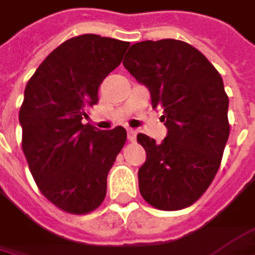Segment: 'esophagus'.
<instances>
[{
	"label": "esophagus",
	"instance_id": "1",
	"mask_svg": "<svg viewBox=\"0 0 255 255\" xmlns=\"http://www.w3.org/2000/svg\"><path fill=\"white\" fill-rule=\"evenodd\" d=\"M127 134H128V140L130 142H134L136 140V130H133V128H128V130H127Z\"/></svg>",
	"mask_w": 255,
	"mask_h": 255
}]
</instances>
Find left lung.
Masks as SVG:
<instances>
[{
  "label": "left lung",
  "mask_w": 255,
  "mask_h": 255,
  "mask_svg": "<svg viewBox=\"0 0 255 255\" xmlns=\"http://www.w3.org/2000/svg\"><path fill=\"white\" fill-rule=\"evenodd\" d=\"M122 64L148 86L167 127L161 143L137 134L146 151L140 194L160 211L188 208L212 184L230 134L223 77L200 50L173 38L134 43Z\"/></svg>",
  "instance_id": "left-lung-1"
}]
</instances>
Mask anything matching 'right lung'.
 <instances>
[{
	"label": "right lung",
	"instance_id": "add662e5",
	"mask_svg": "<svg viewBox=\"0 0 255 255\" xmlns=\"http://www.w3.org/2000/svg\"><path fill=\"white\" fill-rule=\"evenodd\" d=\"M128 46L97 34L68 38L26 83L19 110L22 151L41 194L67 214L85 215L103 203L109 170L125 145L122 127L101 131L82 119Z\"/></svg>",
	"mask_w": 255,
	"mask_h": 255
}]
</instances>
